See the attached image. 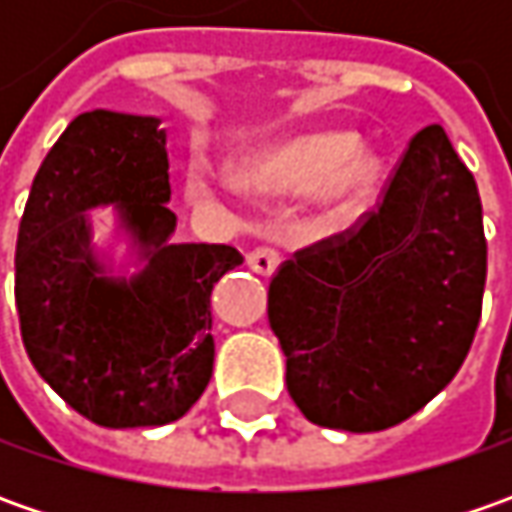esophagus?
<instances>
[{"instance_id": "34e87169", "label": "esophagus", "mask_w": 512, "mask_h": 512, "mask_svg": "<svg viewBox=\"0 0 512 512\" xmlns=\"http://www.w3.org/2000/svg\"><path fill=\"white\" fill-rule=\"evenodd\" d=\"M245 262L253 273H259V276H273V273L279 270V253L270 250V247H256V250L247 253Z\"/></svg>"}]
</instances>
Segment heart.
Wrapping results in <instances>:
<instances>
[{
    "instance_id": "b5f03b06",
    "label": "heart",
    "mask_w": 512,
    "mask_h": 512,
    "mask_svg": "<svg viewBox=\"0 0 512 512\" xmlns=\"http://www.w3.org/2000/svg\"><path fill=\"white\" fill-rule=\"evenodd\" d=\"M242 185L262 196H302L316 190L319 207L333 222H347L370 205L382 182V159L359 148L344 130H310L273 139L239 159ZM185 199L193 207H225L227 182L205 168H190Z\"/></svg>"
}]
</instances>
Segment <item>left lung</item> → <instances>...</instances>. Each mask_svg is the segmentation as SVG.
<instances>
[{"instance_id":"left-lung-1","label":"left lung","mask_w":512,"mask_h":512,"mask_svg":"<svg viewBox=\"0 0 512 512\" xmlns=\"http://www.w3.org/2000/svg\"><path fill=\"white\" fill-rule=\"evenodd\" d=\"M487 279L482 199L439 125L419 130L350 236L299 253L270 282L287 393L319 427L410 419L459 373Z\"/></svg>"}]
</instances>
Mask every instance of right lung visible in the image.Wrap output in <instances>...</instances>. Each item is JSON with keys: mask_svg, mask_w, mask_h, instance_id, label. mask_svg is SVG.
Listing matches in <instances>:
<instances>
[{"mask_svg": "<svg viewBox=\"0 0 512 512\" xmlns=\"http://www.w3.org/2000/svg\"><path fill=\"white\" fill-rule=\"evenodd\" d=\"M168 130L90 110L33 179L16 239V310L36 373L102 427L182 419L213 373L210 290L242 265L230 245H176ZM114 207L108 240L89 213Z\"/></svg>", "mask_w": 512, "mask_h": 512, "instance_id": "right-lung-1", "label": "right lung"}]
</instances>
